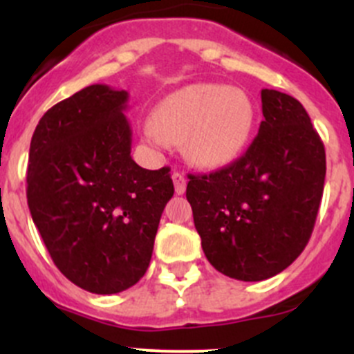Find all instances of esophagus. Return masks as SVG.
Returning a JSON list of instances; mask_svg holds the SVG:
<instances>
[{"label": "esophagus", "instance_id": "1", "mask_svg": "<svg viewBox=\"0 0 354 354\" xmlns=\"http://www.w3.org/2000/svg\"><path fill=\"white\" fill-rule=\"evenodd\" d=\"M171 178H173L174 192H176L178 195H183L185 190H187V178H185L181 173H178V171H174Z\"/></svg>", "mask_w": 354, "mask_h": 354}]
</instances>
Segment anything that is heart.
Masks as SVG:
<instances>
[{
	"label": "heart",
	"mask_w": 354,
	"mask_h": 354,
	"mask_svg": "<svg viewBox=\"0 0 354 354\" xmlns=\"http://www.w3.org/2000/svg\"><path fill=\"white\" fill-rule=\"evenodd\" d=\"M255 108L241 88L187 85L167 95L145 124L152 142L183 140V152L200 167H221L238 157L252 135Z\"/></svg>",
	"instance_id": "b5f03b06"
}]
</instances>
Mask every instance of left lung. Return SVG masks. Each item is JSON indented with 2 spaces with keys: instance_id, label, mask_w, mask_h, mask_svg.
Segmentation results:
<instances>
[{
  "instance_id": "obj_1",
  "label": "left lung",
  "mask_w": 354,
  "mask_h": 354,
  "mask_svg": "<svg viewBox=\"0 0 354 354\" xmlns=\"http://www.w3.org/2000/svg\"><path fill=\"white\" fill-rule=\"evenodd\" d=\"M262 114L240 159L188 174L187 185L207 260L248 283L283 272L305 250L326 181V149L299 101L263 88Z\"/></svg>"
}]
</instances>
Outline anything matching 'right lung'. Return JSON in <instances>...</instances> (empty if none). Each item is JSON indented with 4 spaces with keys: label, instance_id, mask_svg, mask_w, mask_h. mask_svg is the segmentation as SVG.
Segmentation results:
<instances>
[{
    "label": "right lung",
    "instance_id": "obj_1",
    "mask_svg": "<svg viewBox=\"0 0 354 354\" xmlns=\"http://www.w3.org/2000/svg\"><path fill=\"white\" fill-rule=\"evenodd\" d=\"M128 92L88 85L44 113L30 140L27 203L55 266L85 291L114 295L151 263L174 187L169 167L131 159Z\"/></svg>",
    "mask_w": 354,
    "mask_h": 354
}]
</instances>
